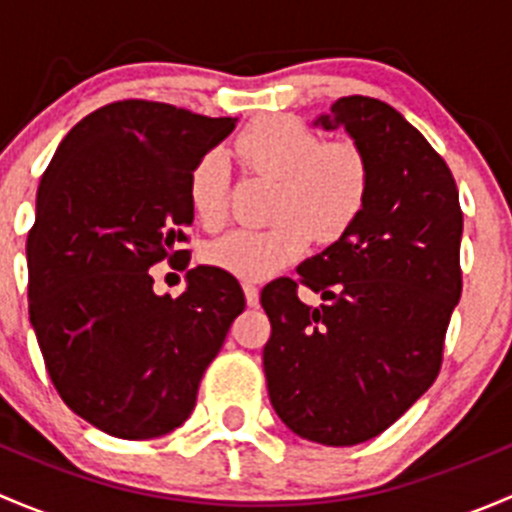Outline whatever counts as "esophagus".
Masks as SVG:
<instances>
[{
	"instance_id": "esophagus-1",
	"label": "esophagus",
	"mask_w": 512,
	"mask_h": 512,
	"mask_svg": "<svg viewBox=\"0 0 512 512\" xmlns=\"http://www.w3.org/2000/svg\"><path fill=\"white\" fill-rule=\"evenodd\" d=\"M242 289H245L247 307H257V304H260V289H257L255 282H245Z\"/></svg>"
}]
</instances>
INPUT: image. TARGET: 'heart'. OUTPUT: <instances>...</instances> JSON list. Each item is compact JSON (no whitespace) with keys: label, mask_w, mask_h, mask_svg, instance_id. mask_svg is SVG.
<instances>
[{"label":"heart","mask_w":512,"mask_h":512,"mask_svg":"<svg viewBox=\"0 0 512 512\" xmlns=\"http://www.w3.org/2000/svg\"><path fill=\"white\" fill-rule=\"evenodd\" d=\"M252 168L280 178L270 227H235L203 250L208 265L242 280H260L297 260L312 232L337 240L356 223L369 195V163L352 141H322L292 116H262L242 128L235 141ZM227 173L220 151L198 158L188 175V200L195 220L215 227L225 218Z\"/></svg>","instance_id":"obj_1"}]
</instances>
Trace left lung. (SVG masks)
Here are the masks:
<instances>
[{
	"label": "left lung",
	"mask_w": 512,
	"mask_h": 512,
	"mask_svg": "<svg viewBox=\"0 0 512 512\" xmlns=\"http://www.w3.org/2000/svg\"><path fill=\"white\" fill-rule=\"evenodd\" d=\"M317 126H344L369 163L356 223L260 294L262 352L277 416L297 436L356 446L379 436L436 381L461 299L463 213L446 160L396 108L344 96ZM299 284L323 294L307 308Z\"/></svg>",
	"instance_id": "left-lung-1"
}]
</instances>
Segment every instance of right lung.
<instances>
[{"instance_id":"right-lung-1","label":"right lung","mask_w":512,"mask_h":512,"mask_svg":"<svg viewBox=\"0 0 512 512\" xmlns=\"http://www.w3.org/2000/svg\"><path fill=\"white\" fill-rule=\"evenodd\" d=\"M235 128L188 108L123 98L81 118L36 190L27 237L29 319L64 404L128 441L178 428L245 294L230 272L195 267L180 297L151 267L185 270L188 175Z\"/></svg>"}]
</instances>
